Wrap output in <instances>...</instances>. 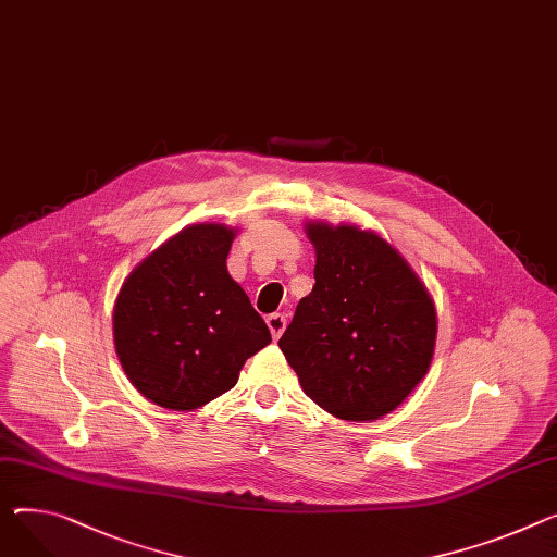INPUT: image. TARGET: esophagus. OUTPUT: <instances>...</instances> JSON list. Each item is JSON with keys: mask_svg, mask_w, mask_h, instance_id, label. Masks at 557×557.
<instances>
[{"mask_svg": "<svg viewBox=\"0 0 557 557\" xmlns=\"http://www.w3.org/2000/svg\"><path fill=\"white\" fill-rule=\"evenodd\" d=\"M267 324H269V331H271V336H273V341H277L282 333H284V329H286V315H282V313H271L269 318H267Z\"/></svg>", "mask_w": 557, "mask_h": 557, "instance_id": "obj_1", "label": "esophagus"}]
</instances>
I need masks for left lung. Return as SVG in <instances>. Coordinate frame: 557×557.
<instances>
[{
    "instance_id": "obj_1",
    "label": "left lung",
    "mask_w": 557,
    "mask_h": 557,
    "mask_svg": "<svg viewBox=\"0 0 557 557\" xmlns=\"http://www.w3.org/2000/svg\"><path fill=\"white\" fill-rule=\"evenodd\" d=\"M307 235L315 284L277 345L322 410L347 421L381 419L428 374L434 302L376 233L309 224Z\"/></svg>"
}]
</instances>
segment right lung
<instances>
[{
	"mask_svg": "<svg viewBox=\"0 0 557 557\" xmlns=\"http://www.w3.org/2000/svg\"><path fill=\"white\" fill-rule=\"evenodd\" d=\"M235 231L183 228L129 273L114 309V343L132 385L188 412L235 387L271 331L228 275Z\"/></svg>",
	"mask_w": 557,
	"mask_h": 557,
	"instance_id": "obj_1",
	"label": "right lung"
}]
</instances>
